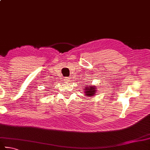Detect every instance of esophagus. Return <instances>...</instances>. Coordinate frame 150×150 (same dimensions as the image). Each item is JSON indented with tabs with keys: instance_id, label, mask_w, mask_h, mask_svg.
Masks as SVG:
<instances>
[{
	"instance_id": "esophagus-1",
	"label": "esophagus",
	"mask_w": 150,
	"mask_h": 150,
	"mask_svg": "<svg viewBox=\"0 0 150 150\" xmlns=\"http://www.w3.org/2000/svg\"><path fill=\"white\" fill-rule=\"evenodd\" d=\"M66 81H69V77H66Z\"/></svg>"
}]
</instances>
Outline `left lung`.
I'll list each match as a JSON object with an SVG mask.
<instances>
[{
  "instance_id": "obj_1",
  "label": "left lung",
  "mask_w": 150,
  "mask_h": 150,
  "mask_svg": "<svg viewBox=\"0 0 150 150\" xmlns=\"http://www.w3.org/2000/svg\"><path fill=\"white\" fill-rule=\"evenodd\" d=\"M94 87L95 86H92L85 87L84 90H85V94L86 96H93L94 94L96 93V88H94Z\"/></svg>"
}]
</instances>
